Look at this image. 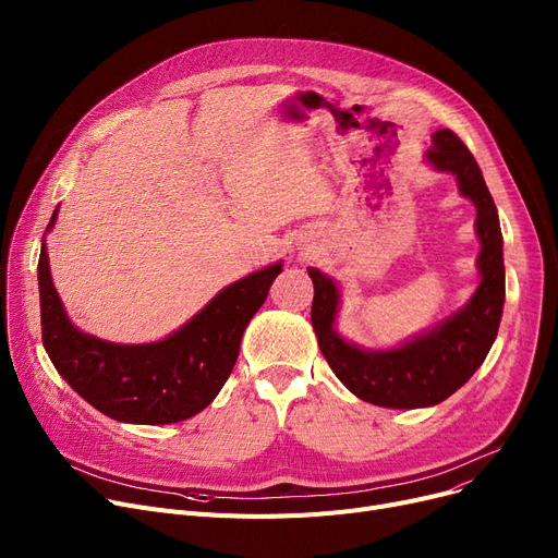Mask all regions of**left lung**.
<instances>
[{
	"label": "left lung",
	"mask_w": 558,
	"mask_h": 558,
	"mask_svg": "<svg viewBox=\"0 0 558 558\" xmlns=\"http://www.w3.org/2000/svg\"><path fill=\"white\" fill-rule=\"evenodd\" d=\"M423 160L436 171L452 173L459 194L471 198L477 210L480 284L471 301L400 345L385 350L362 348L335 328L341 303L339 284L330 276L307 267L314 282L312 328L320 353L350 393L387 409L434 407L459 391L484 364L505 307L500 217L477 160L448 129L432 135V149L425 151Z\"/></svg>",
	"instance_id": "1"
}]
</instances>
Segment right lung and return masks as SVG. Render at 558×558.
I'll list each match as a JSON object with an SVG mask.
<instances>
[{"mask_svg":"<svg viewBox=\"0 0 558 558\" xmlns=\"http://www.w3.org/2000/svg\"><path fill=\"white\" fill-rule=\"evenodd\" d=\"M58 219L51 215L47 232ZM282 262L223 287L185 326L151 343H114L78 330L53 287L43 238L38 259L43 343L65 383L101 414L133 425H169L208 407L238 362L242 335L267 301Z\"/></svg>","mask_w":558,"mask_h":558,"instance_id":"right-lung-1","label":"right lung"}]
</instances>
